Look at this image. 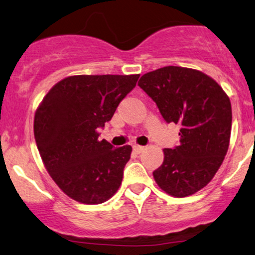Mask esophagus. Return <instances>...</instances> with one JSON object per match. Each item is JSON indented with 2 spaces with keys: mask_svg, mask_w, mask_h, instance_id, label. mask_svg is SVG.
Wrapping results in <instances>:
<instances>
[{
  "mask_svg": "<svg viewBox=\"0 0 255 255\" xmlns=\"http://www.w3.org/2000/svg\"><path fill=\"white\" fill-rule=\"evenodd\" d=\"M133 150L136 152V154H140V152H142V151L144 150V147H143V145L135 144V145H133Z\"/></svg>",
  "mask_w": 255,
  "mask_h": 255,
  "instance_id": "obj_1",
  "label": "esophagus"
}]
</instances>
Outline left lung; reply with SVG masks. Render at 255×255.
Returning <instances> with one entry per match:
<instances>
[{"mask_svg":"<svg viewBox=\"0 0 255 255\" xmlns=\"http://www.w3.org/2000/svg\"><path fill=\"white\" fill-rule=\"evenodd\" d=\"M137 85L168 124L181 125L179 145L163 149L162 165L152 172L156 183L170 196L193 195L211 182L225 158L232 127L230 98L208 74L181 66L145 73Z\"/></svg>","mask_w":255,"mask_h":255,"instance_id":"8db88e82","label":"left lung"}]
</instances>
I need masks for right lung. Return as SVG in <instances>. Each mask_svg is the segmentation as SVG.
<instances>
[{"mask_svg": "<svg viewBox=\"0 0 255 255\" xmlns=\"http://www.w3.org/2000/svg\"><path fill=\"white\" fill-rule=\"evenodd\" d=\"M138 77H67L37 108L33 133L40 157L54 183L74 201L101 204L120 188L131 147L100 141L98 129L111 120Z\"/></svg>", "mask_w": 255, "mask_h": 255, "instance_id": "1", "label": "right lung"}]
</instances>
